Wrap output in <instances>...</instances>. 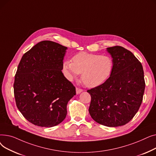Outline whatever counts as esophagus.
I'll use <instances>...</instances> for the list:
<instances>
[{"label": "esophagus", "mask_w": 156, "mask_h": 156, "mask_svg": "<svg viewBox=\"0 0 156 156\" xmlns=\"http://www.w3.org/2000/svg\"><path fill=\"white\" fill-rule=\"evenodd\" d=\"M82 91H83L82 89L76 87V94H80Z\"/></svg>", "instance_id": "34e87169"}]
</instances>
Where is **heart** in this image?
I'll list each match as a JSON object with an SVG mask.
<instances>
[{
    "mask_svg": "<svg viewBox=\"0 0 156 156\" xmlns=\"http://www.w3.org/2000/svg\"><path fill=\"white\" fill-rule=\"evenodd\" d=\"M113 61L109 56L80 52L71 61L64 63V69L70 80L82 73L81 80L88 87L94 88L104 83L109 77Z\"/></svg>",
    "mask_w": 156,
    "mask_h": 156,
    "instance_id": "heart-1",
    "label": "heart"
}]
</instances>
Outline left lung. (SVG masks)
I'll list each match as a JSON object with an SVG mask.
<instances>
[{
    "label": "left lung",
    "mask_w": 156,
    "mask_h": 156,
    "mask_svg": "<svg viewBox=\"0 0 156 156\" xmlns=\"http://www.w3.org/2000/svg\"><path fill=\"white\" fill-rule=\"evenodd\" d=\"M113 68L102 85L88 90L89 113L98 123L116 127L135 116L142 102L145 83L142 65L129 51L121 46L107 48Z\"/></svg>",
    "instance_id": "left-lung-1"
}]
</instances>
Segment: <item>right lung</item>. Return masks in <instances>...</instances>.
Wrapping results in <instances>:
<instances>
[{"mask_svg": "<svg viewBox=\"0 0 156 156\" xmlns=\"http://www.w3.org/2000/svg\"><path fill=\"white\" fill-rule=\"evenodd\" d=\"M66 47L42 41L24 54L15 75L17 108L31 123L42 127L59 125L67 114V104L76 88L64 76Z\"/></svg>", "mask_w": 156, "mask_h": 156, "instance_id": "obj_1", "label": "right lung"}]
</instances>
